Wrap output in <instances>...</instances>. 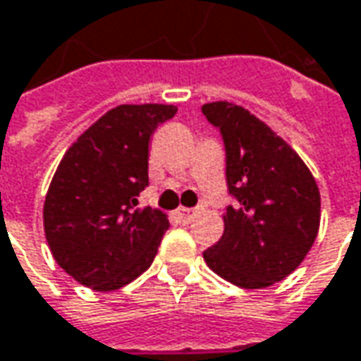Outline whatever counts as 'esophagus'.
<instances>
[{"mask_svg": "<svg viewBox=\"0 0 361 361\" xmlns=\"http://www.w3.org/2000/svg\"><path fill=\"white\" fill-rule=\"evenodd\" d=\"M176 216L180 219V223L189 224L193 221V216H195V211L193 209H185V207H180L178 211H176Z\"/></svg>", "mask_w": 361, "mask_h": 361, "instance_id": "1", "label": "esophagus"}]
</instances>
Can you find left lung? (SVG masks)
<instances>
[{"instance_id": "1", "label": "left lung", "mask_w": 361, "mask_h": 361, "mask_svg": "<svg viewBox=\"0 0 361 361\" xmlns=\"http://www.w3.org/2000/svg\"><path fill=\"white\" fill-rule=\"evenodd\" d=\"M226 154L224 233L203 252L207 266L234 286L262 289L293 271L319 233L321 193L309 168L250 111L228 102L201 107Z\"/></svg>"}]
</instances>
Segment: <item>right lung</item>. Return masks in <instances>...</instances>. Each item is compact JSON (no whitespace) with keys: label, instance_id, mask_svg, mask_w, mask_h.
<instances>
[{"label":"right lung","instance_id":"obj_1","mask_svg":"<svg viewBox=\"0 0 361 361\" xmlns=\"http://www.w3.org/2000/svg\"><path fill=\"white\" fill-rule=\"evenodd\" d=\"M173 105H119L68 148L44 199V234L58 266L95 291H113L150 268L168 219L138 207L148 145Z\"/></svg>","mask_w":361,"mask_h":361}]
</instances>
